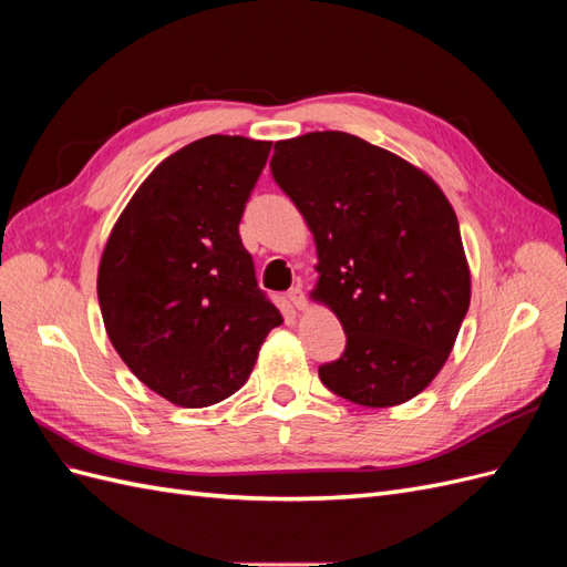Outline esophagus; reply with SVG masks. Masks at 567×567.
I'll list each match as a JSON object with an SVG mask.
<instances>
[{
    "instance_id": "obj_1",
    "label": "esophagus",
    "mask_w": 567,
    "mask_h": 567,
    "mask_svg": "<svg viewBox=\"0 0 567 567\" xmlns=\"http://www.w3.org/2000/svg\"><path fill=\"white\" fill-rule=\"evenodd\" d=\"M286 300L296 307V310H305L307 307V298H305V293H302V288L300 286H296V288H290L288 293H286Z\"/></svg>"
}]
</instances>
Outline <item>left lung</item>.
<instances>
[{"label":"left lung","instance_id":"obj_1","mask_svg":"<svg viewBox=\"0 0 567 567\" xmlns=\"http://www.w3.org/2000/svg\"><path fill=\"white\" fill-rule=\"evenodd\" d=\"M269 167L315 234L312 298L348 336L346 352L319 367L321 383L373 409L416 398L447 362L471 305L447 196L419 167L348 132L277 142Z\"/></svg>","mask_w":567,"mask_h":567}]
</instances>
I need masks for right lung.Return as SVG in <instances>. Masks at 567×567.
Here are the masks:
<instances>
[{"instance_id": "1", "label": "right lung", "mask_w": 567, "mask_h": 567, "mask_svg": "<svg viewBox=\"0 0 567 567\" xmlns=\"http://www.w3.org/2000/svg\"><path fill=\"white\" fill-rule=\"evenodd\" d=\"M271 142L210 134L167 156L117 217L99 265L106 333L167 402L227 400L284 323L238 225Z\"/></svg>"}]
</instances>
